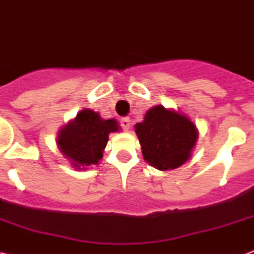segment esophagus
<instances>
[{
    "instance_id": "obj_1",
    "label": "esophagus",
    "mask_w": 254,
    "mask_h": 254,
    "mask_svg": "<svg viewBox=\"0 0 254 254\" xmlns=\"http://www.w3.org/2000/svg\"><path fill=\"white\" fill-rule=\"evenodd\" d=\"M121 125H122L125 131H128L129 127H131V121H129V118H122L121 119Z\"/></svg>"
}]
</instances>
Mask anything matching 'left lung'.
Masks as SVG:
<instances>
[{"label":"left lung","mask_w":254,"mask_h":254,"mask_svg":"<svg viewBox=\"0 0 254 254\" xmlns=\"http://www.w3.org/2000/svg\"><path fill=\"white\" fill-rule=\"evenodd\" d=\"M142 157L161 171L180 167L192 156L198 129L190 117L174 109L156 105L135 125Z\"/></svg>","instance_id":"8db88e82"}]
</instances>
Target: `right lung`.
Wrapping results in <instances>:
<instances>
[{"mask_svg":"<svg viewBox=\"0 0 254 254\" xmlns=\"http://www.w3.org/2000/svg\"><path fill=\"white\" fill-rule=\"evenodd\" d=\"M121 129L117 119H104L92 109H83L74 119L61 127L57 146L71 166L85 170L98 165L108 144L109 135Z\"/></svg>","mask_w":254,"mask_h":254,"instance_id":"1","label":"right lung"}]
</instances>
